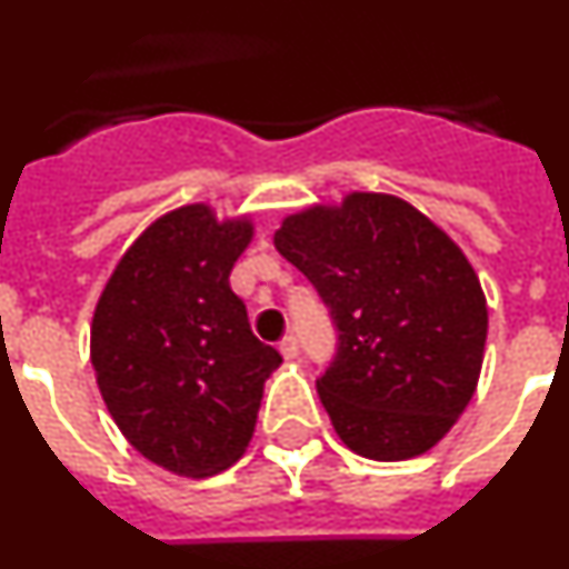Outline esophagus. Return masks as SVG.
I'll return each mask as SVG.
<instances>
[{
    "instance_id": "1",
    "label": "esophagus",
    "mask_w": 569,
    "mask_h": 569,
    "mask_svg": "<svg viewBox=\"0 0 569 569\" xmlns=\"http://www.w3.org/2000/svg\"><path fill=\"white\" fill-rule=\"evenodd\" d=\"M279 350L284 359H296V356H299V339H296V336H284L279 345Z\"/></svg>"
}]
</instances>
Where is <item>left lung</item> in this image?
Wrapping results in <instances>:
<instances>
[{
  "label": "left lung",
  "mask_w": 569,
  "mask_h": 569,
  "mask_svg": "<svg viewBox=\"0 0 569 569\" xmlns=\"http://www.w3.org/2000/svg\"><path fill=\"white\" fill-rule=\"evenodd\" d=\"M273 241L339 330L316 379L339 439L373 461L439 445L476 393L487 341V299L459 244L390 193L313 204Z\"/></svg>",
  "instance_id": "1"
}]
</instances>
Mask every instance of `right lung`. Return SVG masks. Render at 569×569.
<instances>
[{"mask_svg": "<svg viewBox=\"0 0 569 569\" xmlns=\"http://www.w3.org/2000/svg\"><path fill=\"white\" fill-rule=\"evenodd\" d=\"M250 239L248 216L170 210L119 259L93 310L90 365L108 413L144 459L176 476L208 479L241 459L264 381L281 365L230 290Z\"/></svg>", "mask_w": 569, "mask_h": 569, "instance_id": "obj_1", "label": "right lung"}]
</instances>
